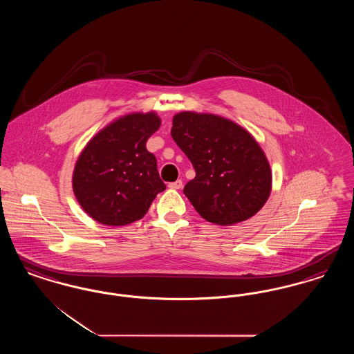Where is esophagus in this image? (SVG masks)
I'll use <instances>...</instances> for the list:
<instances>
[{
  "mask_svg": "<svg viewBox=\"0 0 354 354\" xmlns=\"http://www.w3.org/2000/svg\"><path fill=\"white\" fill-rule=\"evenodd\" d=\"M169 187L171 189H180L183 187V182L182 180H176V182L169 183Z\"/></svg>",
  "mask_w": 354,
  "mask_h": 354,
  "instance_id": "1",
  "label": "esophagus"
}]
</instances>
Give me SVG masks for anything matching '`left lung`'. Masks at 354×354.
I'll return each mask as SVG.
<instances>
[{
    "instance_id": "obj_1",
    "label": "left lung",
    "mask_w": 354,
    "mask_h": 354,
    "mask_svg": "<svg viewBox=\"0 0 354 354\" xmlns=\"http://www.w3.org/2000/svg\"><path fill=\"white\" fill-rule=\"evenodd\" d=\"M171 135L196 172L183 192L203 219L232 225L263 208L272 171L245 129L215 114L182 111L172 118Z\"/></svg>"
}]
</instances>
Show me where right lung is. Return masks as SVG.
<instances>
[{
	"label": "right lung",
	"mask_w": 354,
	"mask_h": 354,
	"mask_svg": "<svg viewBox=\"0 0 354 354\" xmlns=\"http://www.w3.org/2000/svg\"><path fill=\"white\" fill-rule=\"evenodd\" d=\"M160 127L156 113H131L94 135L73 171V191L84 212L104 225L142 219L166 189L146 142Z\"/></svg>",
	"instance_id": "right-lung-1"
}]
</instances>
